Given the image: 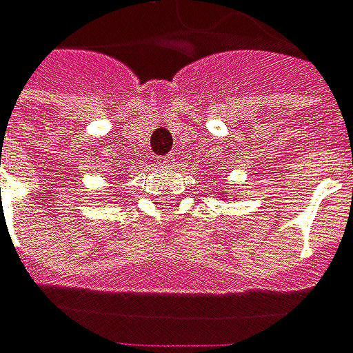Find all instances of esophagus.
I'll return each instance as SVG.
<instances>
[{
    "mask_svg": "<svg viewBox=\"0 0 353 353\" xmlns=\"http://www.w3.org/2000/svg\"><path fill=\"white\" fill-rule=\"evenodd\" d=\"M174 161H176L174 157H163V159H159V164H161V166H172Z\"/></svg>",
    "mask_w": 353,
    "mask_h": 353,
    "instance_id": "34e87169",
    "label": "esophagus"
}]
</instances>
